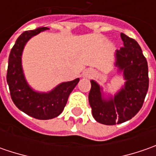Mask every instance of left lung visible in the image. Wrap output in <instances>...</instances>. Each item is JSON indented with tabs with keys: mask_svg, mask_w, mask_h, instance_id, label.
Instances as JSON below:
<instances>
[{
	"mask_svg": "<svg viewBox=\"0 0 156 156\" xmlns=\"http://www.w3.org/2000/svg\"><path fill=\"white\" fill-rule=\"evenodd\" d=\"M123 46L115 53V66L122 71L126 80L124 87L114 98L104 99L101 87L90 81L88 101L96 122L105 125L125 122L135 116L141 108L148 89V68L140 45L135 40L121 34Z\"/></svg>",
	"mask_w": 156,
	"mask_h": 156,
	"instance_id": "obj_1",
	"label": "left lung"
}]
</instances>
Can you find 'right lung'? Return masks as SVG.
Segmentation results:
<instances>
[{"instance_id": "1", "label": "right lung", "mask_w": 156, "mask_h": 156, "mask_svg": "<svg viewBox=\"0 0 156 156\" xmlns=\"http://www.w3.org/2000/svg\"><path fill=\"white\" fill-rule=\"evenodd\" d=\"M48 29L39 27L21 34L16 40L9 57L7 82L12 101L22 112L38 120H48L58 116L64 109L72 90L79 82H62L48 93H39L33 90L24 77L21 67V55L27 41L34 35Z\"/></svg>"}]
</instances>
